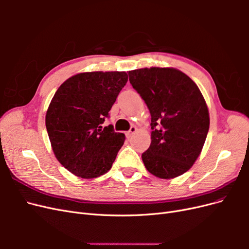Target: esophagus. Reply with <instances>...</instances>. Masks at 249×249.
Here are the masks:
<instances>
[{
	"instance_id": "obj_1",
	"label": "esophagus",
	"mask_w": 249,
	"mask_h": 249,
	"mask_svg": "<svg viewBox=\"0 0 249 249\" xmlns=\"http://www.w3.org/2000/svg\"><path fill=\"white\" fill-rule=\"evenodd\" d=\"M136 131H137V127H136V126H131V129H130V131L126 133V136H127V138H130V137H132V136H133V134H135V133H136Z\"/></svg>"
}]
</instances>
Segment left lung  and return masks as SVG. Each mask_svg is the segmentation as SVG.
I'll list each match as a JSON object with an SVG mask.
<instances>
[{"label": "left lung", "mask_w": 249, "mask_h": 249, "mask_svg": "<svg viewBox=\"0 0 249 249\" xmlns=\"http://www.w3.org/2000/svg\"><path fill=\"white\" fill-rule=\"evenodd\" d=\"M129 77L152 116V143L141 156L145 168L160 178L183 175L200 155L209 132V110L199 88L172 67L135 70Z\"/></svg>", "instance_id": "8db88e82"}]
</instances>
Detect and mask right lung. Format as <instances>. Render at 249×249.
I'll use <instances>...</instances> for the list:
<instances>
[{"mask_svg": "<svg viewBox=\"0 0 249 249\" xmlns=\"http://www.w3.org/2000/svg\"><path fill=\"white\" fill-rule=\"evenodd\" d=\"M126 82L125 71L81 72L52 99L46 126L53 152L74 176L94 178L111 169L125 137L102 124Z\"/></svg>", "mask_w": 249, "mask_h": 249, "instance_id": "obj_1", "label": "right lung"}]
</instances>
